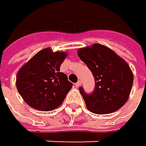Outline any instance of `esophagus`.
I'll use <instances>...</instances> for the list:
<instances>
[{"label": "esophagus", "mask_w": 146, "mask_h": 146, "mask_svg": "<svg viewBox=\"0 0 146 146\" xmlns=\"http://www.w3.org/2000/svg\"><path fill=\"white\" fill-rule=\"evenodd\" d=\"M74 85H75V87H76V88H80V87L81 86V81H78L77 83H75V84H74Z\"/></svg>", "instance_id": "esophagus-1"}]
</instances>
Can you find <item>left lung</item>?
Instances as JSON below:
<instances>
[{"mask_svg":"<svg viewBox=\"0 0 146 146\" xmlns=\"http://www.w3.org/2000/svg\"><path fill=\"white\" fill-rule=\"evenodd\" d=\"M78 56L89 68L95 81L94 90L89 94L80 88L88 110L102 115L122 108L133 84L129 65L111 49L100 44L79 49Z\"/></svg>","mask_w":146,"mask_h":146,"instance_id":"obj_1","label":"left lung"}]
</instances>
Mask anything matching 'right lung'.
Segmentation results:
<instances>
[{"mask_svg":"<svg viewBox=\"0 0 146 146\" xmlns=\"http://www.w3.org/2000/svg\"><path fill=\"white\" fill-rule=\"evenodd\" d=\"M66 52L46 48L38 52L23 66L16 75L15 85L24 102L31 108L51 111L62 104L72 87L60 72Z\"/></svg>","mask_w":146,"mask_h":146,"instance_id":"1","label":"right lung"}]
</instances>
